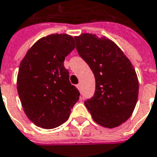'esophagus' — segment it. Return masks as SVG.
<instances>
[{"instance_id":"obj_1","label":"esophagus","mask_w":157,"mask_h":157,"mask_svg":"<svg viewBox=\"0 0 157 157\" xmlns=\"http://www.w3.org/2000/svg\"><path fill=\"white\" fill-rule=\"evenodd\" d=\"M76 87H77V89H78L79 90H81V84H80V83H78V84L76 85Z\"/></svg>"}]
</instances>
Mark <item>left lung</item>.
Here are the masks:
<instances>
[{
	"mask_svg": "<svg viewBox=\"0 0 157 157\" xmlns=\"http://www.w3.org/2000/svg\"><path fill=\"white\" fill-rule=\"evenodd\" d=\"M75 39L79 55L90 66L96 80L94 96L84 105L100 126H120L131 117L139 94V82L131 61L108 38L83 33Z\"/></svg>",
	"mask_w": 157,
	"mask_h": 157,
	"instance_id": "left-lung-1",
	"label": "left lung"
}]
</instances>
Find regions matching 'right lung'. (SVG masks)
Masks as SVG:
<instances>
[{
	"mask_svg": "<svg viewBox=\"0 0 157 157\" xmlns=\"http://www.w3.org/2000/svg\"><path fill=\"white\" fill-rule=\"evenodd\" d=\"M75 38L52 34L40 38L19 66L17 92L24 113L36 126L52 129L69 118L80 92L69 82L64 60L74 49Z\"/></svg>",
	"mask_w": 157,
	"mask_h": 157,
	"instance_id": "add662e5",
	"label": "right lung"
}]
</instances>
